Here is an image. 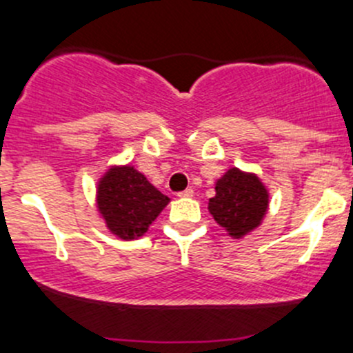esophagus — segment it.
<instances>
[{
    "label": "esophagus",
    "instance_id": "1",
    "mask_svg": "<svg viewBox=\"0 0 353 353\" xmlns=\"http://www.w3.org/2000/svg\"><path fill=\"white\" fill-rule=\"evenodd\" d=\"M194 194V191H193V188H188V190H184V191H181L179 194H177V196L179 198H191Z\"/></svg>",
    "mask_w": 353,
    "mask_h": 353
}]
</instances>
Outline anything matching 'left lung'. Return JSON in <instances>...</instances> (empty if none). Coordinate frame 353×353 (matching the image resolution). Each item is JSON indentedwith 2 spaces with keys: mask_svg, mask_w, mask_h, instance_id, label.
<instances>
[{
  "mask_svg": "<svg viewBox=\"0 0 353 353\" xmlns=\"http://www.w3.org/2000/svg\"><path fill=\"white\" fill-rule=\"evenodd\" d=\"M269 208V191L256 174L229 169L215 183L208 212L231 238L238 239L259 228Z\"/></svg>",
  "mask_w": 353,
  "mask_h": 353,
  "instance_id": "1",
  "label": "left lung"
}]
</instances>
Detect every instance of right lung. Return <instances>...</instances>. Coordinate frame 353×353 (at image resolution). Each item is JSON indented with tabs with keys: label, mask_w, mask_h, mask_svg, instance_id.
<instances>
[{
	"label": "right lung",
	"mask_w": 353,
	"mask_h": 353,
	"mask_svg": "<svg viewBox=\"0 0 353 353\" xmlns=\"http://www.w3.org/2000/svg\"><path fill=\"white\" fill-rule=\"evenodd\" d=\"M169 201L131 165L110 167L98 181V212L112 234L128 241L145 234Z\"/></svg>",
	"instance_id": "add662e5"
}]
</instances>
